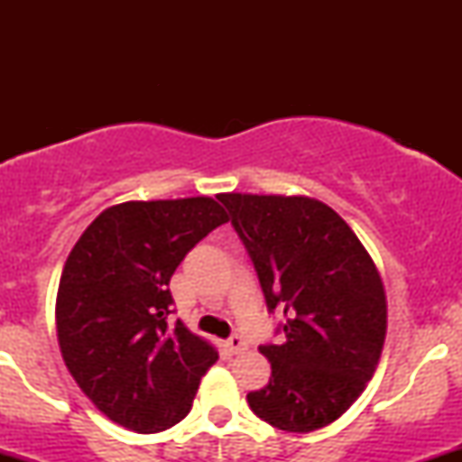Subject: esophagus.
<instances>
[{
    "label": "esophagus",
    "instance_id": "esophagus-1",
    "mask_svg": "<svg viewBox=\"0 0 462 462\" xmlns=\"http://www.w3.org/2000/svg\"><path fill=\"white\" fill-rule=\"evenodd\" d=\"M227 347H230V352L241 354L243 349L247 347V341H245V338L241 337V334H232V337L227 338Z\"/></svg>",
    "mask_w": 462,
    "mask_h": 462
}]
</instances>
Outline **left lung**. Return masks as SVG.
I'll list each match as a JSON object with an SVG mask.
<instances>
[{"label":"left lung","mask_w":462,"mask_h":462,"mask_svg":"<svg viewBox=\"0 0 462 462\" xmlns=\"http://www.w3.org/2000/svg\"><path fill=\"white\" fill-rule=\"evenodd\" d=\"M286 341L261 346L272 378L247 393L263 421L312 432L347 411L378 367L386 295L374 261L330 206L304 195L221 193Z\"/></svg>","instance_id":"1"}]
</instances>
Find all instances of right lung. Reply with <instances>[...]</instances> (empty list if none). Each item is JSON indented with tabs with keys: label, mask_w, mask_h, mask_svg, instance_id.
I'll return each mask as SVG.
<instances>
[{
	"label": "right lung",
	"mask_w": 462,
	"mask_h": 462,
	"mask_svg": "<svg viewBox=\"0 0 462 462\" xmlns=\"http://www.w3.org/2000/svg\"><path fill=\"white\" fill-rule=\"evenodd\" d=\"M226 221L213 198L124 201L73 245L58 284V346L69 374L110 421L152 434L189 415L219 354L180 319L169 326V280Z\"/></svg>",
	"instance_id": "1"
}]
</instances>
